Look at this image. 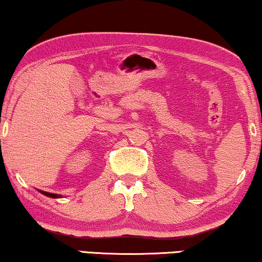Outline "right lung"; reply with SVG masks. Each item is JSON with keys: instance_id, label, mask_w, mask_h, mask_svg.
<instances>
[{"instance_id": "1", "label": "right lung", "mask_w": 262, "mask_h": 262, "mask_svg": "<svg viewBox=\"0 0 262 262\" xmlns=\"http://www.w3.org/2000/svg\"><path fill=\"white\" fill-rule=\"evenodd\" d=\"M38 192H41L42 194H44V195H47V196H49V198H62V195L61 194H57V193H50V192H46V191H41V190H38Z\"/></svg>"}]
</instances>
